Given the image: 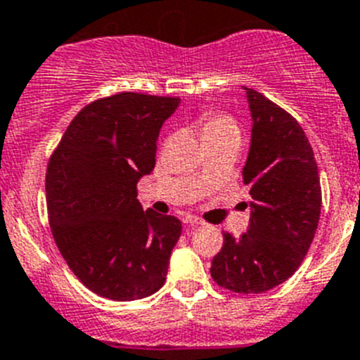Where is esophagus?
<instances>
[{
    "label": "esophagus",
    "mask_w": 360,
    "mask_h": 360,
    "mask_svg": "<svg viewBox=\"0 0 360 360\" xmlns=\"http://www.w3.org/2000/svg\"><path fill=\"white\" fill-rule=\"evenodd\" d=\"M183 220H184V224H190V226H202L204 224L202 220L195 215H186Z\"/></svg>",
    "instance_id": "34e87169"
}]
</instances>
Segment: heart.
I'll return each mask as SVG.
<instances>
[{
  "mask_svg": "<svg viewBox=\"0 0 360 360\" xmlns=\"http://www.w3.org/2000/svg\"><path fill=\"white\" fill-rule=\"evenodd\" d=\"M200 136L204 143L222 140H240V129L231 116L224 112H204L199 118Z\"/></svg>",
  "mask_w": 360,
  "mask_h": 360,
  "instance_id": "heart-1",
  "label": "heart"
}]
</instances>
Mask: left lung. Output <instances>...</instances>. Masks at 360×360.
<instances>
[{
	"mask_svg": "<svg viewBox=\"0 0 360 360\" xmlns=\"http://www.w3.org/2000/svg\"><path fill=\"white\" fill-rule=\"evenodd\" d=\"M244 89L252 118L242 170L251 219L238 238L224 233L210 273L224 289L260 294L289 280L305 258L321 213V184L301 125L262 93Z\"/></svg>",
	"mask_w": 360,
	"mask_h": 360,
	"instance_id": "left-lung-1",
	"label": "left lung"
}]
</instances>
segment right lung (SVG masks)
<instances>
[{
  "instance_id": "obj_1",
  "label": "right lung",
  "mask_w": 360,
  "mask_h": 360,
  "mask_svg": "<svg viewBox=\"0 0 360 360\" xmlns=\"http://www.w3.org/2000/svg\"><path fill=\"white\" fill-rule=\"evenodd\" d=\"M181 100L118 93L71 120L46 170L55 244L87 289L132 301L158 292L181 236V220L138 202L136 184L154 170L158 136Z\"/></svg>"
}]
</instances>
